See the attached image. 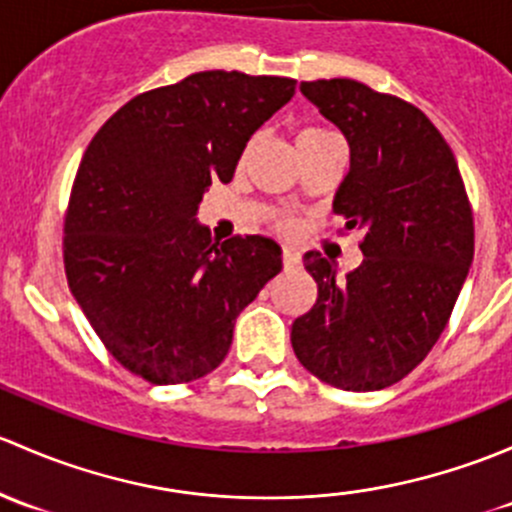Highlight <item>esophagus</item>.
<instances>
[{
    "instance_id": "34e87169",
    "label": "esophagus",
    "mask_w": 512,
    "mask_h": 512,
    "mask_svg": "<svg viewBox=\"0 0 512 512\" xmlns=\"http://www.w3.org/2000/svg\"><path fill=\"white\" fill-rule=\"evenodd\" d=\"M300 263V254L295 249H291V246H286L283 249V266L286 268H295Z\"/></svg>"
}]
</instances>
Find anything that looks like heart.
<instances>
[{"mask_svg": "<svg viewBox=\"0 0 512 512\" xmlns=\"http://www.w3.org/2000/svg\"><path fill=\"white\" fill-rule=\"evenodd\" d=\"M330 138H335L333 130L320 128V125H308V128H303L298 133V150H300V147L318 145V142L330 140ZM273 226H276L278 231H283V234H291V231L295 229V219L293 217H286V214H281V217L273 219Z\"/></svg>", "mask_w": 512, "mask_h": 512, "instance_id": "b5f03b06", "label": "heart"}]
</instances>
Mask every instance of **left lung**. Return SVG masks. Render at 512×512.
<instances>
[{
    "label": "left lung",
    "instance_id": "8db88e82",
    "mask_svg": "<svg viewBox=\"0 0 512 512\" xmlns=\"http://www.w3.org/2000/svg\"><path fill=\"white\" fill-rule=\"evenodd\" d=\"M300 93L340 128L350 172L333 212L360 231L365 258L337 278L308 251L318 300L291 330L310 374L345 392L392 387L444 333L473 261V212L451 147L407 100L352 78L303 81Z\"/></svg>",
    "mask_w": 512,
    "mask_h": 512
}]
</instances>
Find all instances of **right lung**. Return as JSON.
I'll list each match as a JSON object with an SVG mask.
<instances>
[{"mask_svg":"<svg viewBox=\"0 0 512 512\" xmlns=\"http://www.w3.org/2000/svg\"><path fill=\"white\" fill-rule=\"evenodd\" d=\"M293 93V78L192 73L128 100L91 140L63 221V266L125 370L152 384L217 370L239 313L283 268L266 236L214 244L197 209Z\"/></svg>","mask_w":512,"mask_h":512,"instance_id":"add662e5","label":"right lung"}]
</instances>
